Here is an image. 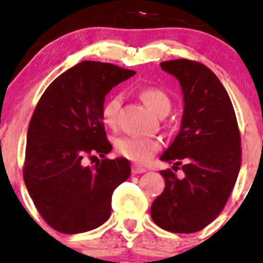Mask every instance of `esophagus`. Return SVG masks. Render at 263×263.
<instances>
[{"mask_svg":"<svg viewBox=\"0 0 263 263\" xmlns=\"http://www.w3.org/2000/svg\"><path fill=\"white\" fill-rule=\"evenodd\" d=\"M146 171V168L140 167V165H132V173H134V175H137V173H145Z\"/></svg>","mask_w":263,"mask_h":263,"instance_id":"34e87169","label":"esophagus"}]
</instances>
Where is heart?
Here are the masks:
<instances>
[{
	"instance_id": "b5f03b06",
	"label": "heart",
	"mask_w": 263,
	"mask_h": 263,
	"mask_svg": "<svg viewBox=\"0 0 263 263\" xmlns=\"http://www.w3.org/2000/svg\"><path fill=\"white\" fill-rule=\"evenodd\" d=\"M142 101L157 116H167L171 110V99L162 88L145 87L140 91ZM122 105V96L113 95L101 106V119L108 127H114L118 121L119 109ZM160 141L154 137L123 136L116 140V150L119 155L135 163H146L155 153L159 152Z\"/></svg>"
}]
</instances>
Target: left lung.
Segmentation results:
<instances>
[{"label": "left lung", "instance_id": "left-lung-1", "mask_svg": "<svg viewBox=\"0 0 263 263\" xmlns=\"http://www.w3.org/2000/svg\"><path fill=\"white\" fill-rule=\"evenodd\" d=\"M180 81L183 93L181 128L160 159L181 165L178 179L160 171L165 187L150 215L159 228L190 234L210 225L225 207L241 164L240 132L228 91L202 63L177 59L160 63Z\"/></svg>", "mask_w": 263, "mask_h": 263}]
</instances>
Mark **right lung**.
<instances>
[{
  "label": "right lung",
  "mask_w": 263,
  "mask_h": 263,
  "mask_svg": "<svg viewBox=\"0 0 263 263\" xmlns=\"http://www.w3.org/2000/svg\"><path fill=\"white\" fill-rule=\"evenodd\" d=\"M110 63L82 61L59 76L43 92L30 118L23 177L43 220L63 234L103 225L111 195L131 175L126 158L111 150L101 106L114 86L135 74ZM103 158L95 166L84 158Z\"/></svg>",
  "instance_id": "1"
}]
</instances>
